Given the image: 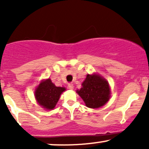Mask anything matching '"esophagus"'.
Here are the masks:
<instances>
[{
	"label": "esophagus",
	"mask_w": 149,
	"mask_h": 149,
	"mask_svg": "<svg viewBox=\"0 0 149 149\" xmlns=\"http://www.w3.org/2000/svg\"><path fill=\"white\" fill-rule=\"evenodd\" d=\"M68 87H69V88L70 89V90H73V88H74V87H73V84L71 83H70L68 84Z\"/></svg>",
	"instance_id": "esophagus-1"
}]
</instances>
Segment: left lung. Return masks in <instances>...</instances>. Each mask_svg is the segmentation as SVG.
Instances as JSON below:
<instances>
[{"label":"left lung","instance_id":"1","mask_svg":"<svg viewBox=\"0 0 149 149\" xmlns=\"http://www.w3.org/2000/svg\"><path fill=\"white\" fill-rule=\"evenodd\" d=\"M76 92L84 101L86 107L91 109L103 107L111 97L109 83L97 73L87 75L82 83V88L76 90Z\"/></svg>","mask_w":149,"mask_h":149}]
</instances>
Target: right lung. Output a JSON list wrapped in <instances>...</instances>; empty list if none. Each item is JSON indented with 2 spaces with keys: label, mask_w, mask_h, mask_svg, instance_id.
Here are the masks:
<instances>
[{
  "label": "right lung",
  "mask_w": 149,
  "mask_h": 149,
  "mask_svg": "<svg viewBox=\"0 0 149 149\" xmlns=\"http://www.w3.org/2000/svg\"><path fill=\"white\" fill-rule=\"evenodd\" d=\"M65 90V88L56 86L49 78L43 80L36 89V100L43 109L52 110L55 107L60 95Z\"/></svg>",
  "instance_id": "1"
}]
</instances>
